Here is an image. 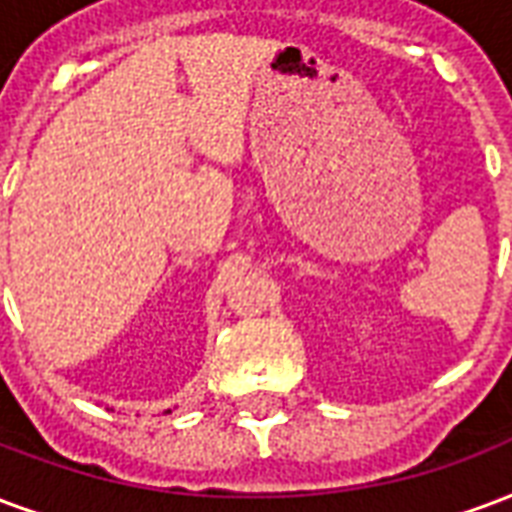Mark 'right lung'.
Returning <instances> with one entry per match:
<instances>
[{
	"label": "right lung",
	"mask_w": 512,
	"mask_h": 512,
	"mask_svg": "<svg viewBox=\"0 0 512 512\" xmlns=\"http://www.w3.org/2000/svg\"><path fill=\"white\" fill-rule=\"evenodd\" d=\"M168 412H170V410H168Z\"/></svg>",
	"instance_id": "obj_1"
}]
</instances>
